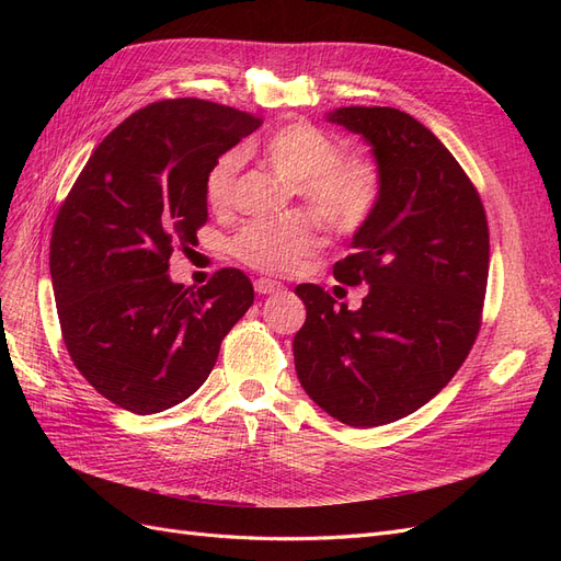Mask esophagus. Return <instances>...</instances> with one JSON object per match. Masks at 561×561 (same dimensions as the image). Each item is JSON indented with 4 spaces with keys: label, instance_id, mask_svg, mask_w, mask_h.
Masks as SVG:
<instances>
[{
    "label": "esophagus",
    "instance_id": "34e87169",
    "mask_svg": "<svg viewBox=\"0 0 561 561\" xmlns=\"http://www.w3.org/2000/svg\"><path fill=\"white\" fill-rule=\"evenodd\" d=\"M278 290H283V285L278 280H271V278H257V280H254V293L271 295V293H278Z\"/></svg>",
    "mask_w": 561,
    "mask_h": 561
}]
</instances>
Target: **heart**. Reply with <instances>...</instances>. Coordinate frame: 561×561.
Segmentation results:
<instances>
[{
	"mask_svg": "<svg viewBox=\"0 0 561 561\" xmlns=\"http://www.w3.org/2000/svg\"><path fill=\"white\" fill-rule=\"evenodd\" d=\"M271 171L293 184L299 198L336 231H355L379 206L383 175L369 154H339V142L322 128L285 124L254 145ZM239 151L219 154L206 173V203L215 213L233 206ZM322 225L309 210H293L271 222H250L233 236L231 252L241 264L271 276L293 274L320 245Z\"/></svg>",
	"mask_w": 561,
	"mask_h": 561,
	"instance_id": "b5f03b06",
	"label": "heart"
}]
</instances>
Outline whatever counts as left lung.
Here are the masks:
<instances>
[{
	"mask_svg": "<svg viewBox=\"0 0 561 561\" xmlns=\"http://www.w3.org/2000/svg\"><path fill=\"white\" fill-rule=\"evenodd\" d=\"M330 122L360 133L383 175L379 206L332 274L369 285L358 311L301 283L299 383L330 416L371 428L416 412L468 358L482 325L489 225L451 151L393 107H342Z\"/></svg>",
	"mask_w": 561,
	"mask_h": 561,
	"instance_id": "obj_1",
	"label": "left lung"
}]
</instances>
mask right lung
I'll return each instance as SVG.
<instances>
[{
    "label": "right lung",
    "instance_id": "1",
    "mask_svg": "<svg viewBox=\"0 0 561 561\" xmlns=\"http://www.w3.org/2000/svg\"><path fill=\"white\" fill-rule=\"evenodd\" d=\"M260 126L208 100H159L98 145L65 196L48 252L62 342L116 407L145 416L196 393L252 307L241 268L215 271L198 290L165 271L208 222L210 163Z\"/></svg>",
    "mask_w": 561,
    "mask_h": 561
}]
</instances>
